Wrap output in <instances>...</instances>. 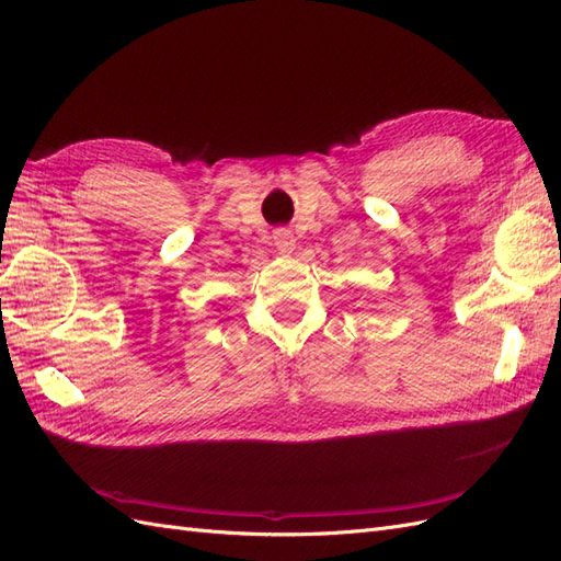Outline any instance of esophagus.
<instances>
[{"instance_id": "34e87169", "label": "esophagus", "mask_w": 561, "mask_h": 561, "mask_svg": "<svg viewBox=\"0 0 561 561\" xmlns=\"http://www.w3.org/2000/svg\"><path fill=\"white\" fill-rule=\"evenodd\" d=\"M271 239H274V245H276L278 252H293L295 250V236H293V231L276 229L274 233H271Z\"/></svg>"}]
</instances>
